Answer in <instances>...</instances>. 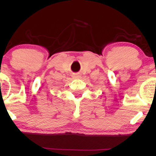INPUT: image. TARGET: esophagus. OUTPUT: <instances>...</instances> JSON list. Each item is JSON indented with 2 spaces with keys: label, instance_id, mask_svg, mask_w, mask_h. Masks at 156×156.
I'll return each mask as SVG.
<instances>
[{
  "label": "esophagus",
  "instance_id": "esophagus-1",
  "mask_svg": "<svg viewBox=\"0 0 156 156\" xmlns=\"http://www.w3.org/2000/svg\"><path fill=\"white\" fill-rule=\"evenodd\" d=\"M73 77H74V78H78V76H73Z\"/></svg>",
  "mask_w": 156,
  "mask_h": 156
}]
</instances>
